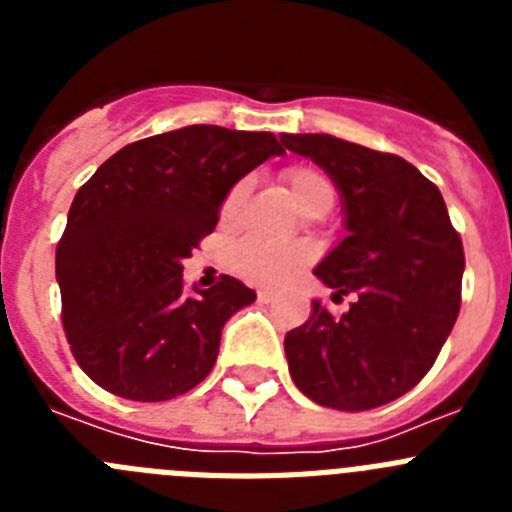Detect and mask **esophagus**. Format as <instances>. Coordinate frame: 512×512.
Here are the masks:
<instances>
[{
	"instance_id": "esophagus-1",
	"label": "esophagus",
	"mask_w": 512,
	"mask_h": 512,
	"mask_svg": "<svg viewBox=\"0 0 512 512\" xmlns=\"http://www.w3.org/2000/svg\"><path fill=\"white\" fill-rule=\"evenodd\" d=\"M256 297H259V302H271L274 300V292H269V289H259V292H256Z\"/></svg>"
}]
</instances>
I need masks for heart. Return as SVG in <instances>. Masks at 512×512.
Returning a JSON list of instances; mask_svg holds the SVG:
<instances>
[{
    "label": "heart",
    "instance_id": "obj_1",
    "mask_svg": "<svg viewBox=\"0 0 512 512\" xmlns=\"http://www.w3.org/2000/svg\"><path fill=\"white\" fill-rule=\"evenodd\" d=\"M292 200L305 215L320 217L336 202V187L325 171L315 166H287L282 171ZM248 197V182L241 179L228 189L220 205V217L225 223L235 220ZM312 261V246L305 241H269L261 235H243L228 248V264L235 274L253 284L277 287L292 279Z\"/></svg>",
    "mask_w": 512,
    "mask_h": 512
}]
</instances>
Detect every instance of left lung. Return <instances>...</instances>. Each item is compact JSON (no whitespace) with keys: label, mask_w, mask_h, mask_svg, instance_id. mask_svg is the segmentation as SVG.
Masks as SVG:
<instances>
[{"label":"left lung","mask_w":512,"mask_h":512,"mask_svg":"<svg viewBox=\"0 0 512 512\" xmlns=\"http://www.w3.org/2000/svg\"><path fill=\"white\" fill-rule=\"evenodd\" d=\"M333 179L348 235L312 271L341 297V318L318 300L284 338L297 390L323 408L372 410L410 392L436 361L461 307L464 246L441 192L392 153L323 133L282 135Z\"/></svg>","instance_id":"8db88e82"}]
</instances>
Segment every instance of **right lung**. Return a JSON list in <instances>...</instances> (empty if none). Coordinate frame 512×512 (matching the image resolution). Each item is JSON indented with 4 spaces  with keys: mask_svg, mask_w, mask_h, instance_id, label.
<instances>
[{
    "mask_svg": "<svg viewBox=\"0 0 512 512\" xmlns=\"http://www.w3.org/2000/svg\"><path fill=\"white\" fill-rule=\"evenodd\" d=\"M284 153L271 133L189 125L120 148L71 202L56 248L61 320L92 382L135 402L184 395L256 292L233 277L184 292L182 261L238 179Z\"/></svg>",
    "mask_w": 512,
    "mask_h": 512,
    "instance_id": "1",
    "label": "right lung"
}]
</instances>
